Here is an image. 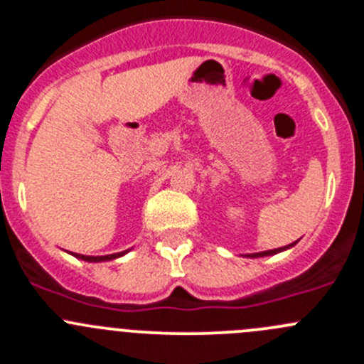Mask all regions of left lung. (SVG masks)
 Segmentation results:
<instances>
[{
  "mask_svg": "<svg viewBox=\"0 0 364 364\" xmlns=\"http://www.w3.org/2000/svg\"><path fill=\"white\" fill-rule=\"evenodd\" d=\"M293 245L295 243H291V245H288V247H282V248H273V250H266V252H257V254H248L247 257H264V255H275V254H279V252H282V250H288V248H291Z\"/></svg>",
  "mask_w": 364,
  "mask_h": 364,
  "instance_id": "left-lung-1",
  "label": "left lung"
}]
</instances>
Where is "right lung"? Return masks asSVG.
I'll return each instance as SVG.
<instances>
[{"label": "right lung", "instance_id": "right-lung-1", "mask_svg": "<svg viewBox=\"0 0 364 364\" xmlns=\"http://www.w3.org/2000/svg\"><path fill=\"white\" fill-rule=\"evenodd\" d=\"M127 254V250L124 252H119V254H110V255H96V257H92V255H82V254H73L75 257L82 259V261H87V262H102V261H112V259H117L121 257V255Z\"/></svg>", "mask_w": 364, "mask_h": 364}]
</instances>
